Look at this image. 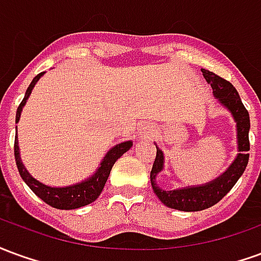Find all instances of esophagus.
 <instances>
[{"label":"esophagus","mask_w":261,"mask_h":261,"mask_svg":"<svg viewBox=\"0 0 261 261\" xmlns=\"http://www.w3.org/2000/svg\"><path fill=\"white\" fill-rule=\"evenodd\" d=\"M153 134V127L151 124H144L138 128V140H148Z\"/></svg>","instance_id":"esophagus-1"}]
</instances>
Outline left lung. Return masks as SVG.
<instances>
[{"label": "left lung", "instance_id": "1", "mask_svg": "<svg viewBox=\"0 0 261 261\" xmlns=\"http://www.w3.org/2000/svg\"><path fill=\"white\" fill-rule=\"evenodd\" d=\"M201 72L202 76L213 88L214 96L218 99V102L232 114V117L235 120L239 153L236 155L233 162L229 165V168L225 170L224 173H221L218 177H215L214 180L204 183V185H198V186L165 190L158 186V180H156L159 173L164 170L165 165L164 152L156 145V158L151 170V186H152L153 193L166 207L179 210V211H187V213L201 211L205 208L213 207L214 204L222 200V197L229 193L230 189L235 186L236 181L243 175L249 162L247 151L250 149V144H249L250 119L235 86L208 69L202 68Z\"/></svg>", "mask_w": 261, "mask_h": 261}]
</instances>
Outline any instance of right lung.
<instances>
[{
    "label": "right lung",
    "mask_w": 261,
    "mask_h": 261,
    "mask_svg": "<svg viewBox=\"0 0 261 261\" xmlns=\"http://www.w3.org/2000/svg\"><path fill=\"white\" fill-rule=\"evenodd\" d=\"M44 72H40L36 75L33 81L31 82V85L28 86L26 89L25 97L23 100L20 102L19 108L16 110V119L15 123H18L20 119V113H22V109L26 105L28 97L31 96L33 88L37 84V81L42 78ZM133 147V141H124L120 142L117 145H114L113 148H110L108 153L103 156L102 162L99 165V168L95 170V173L88 177L85 180L80 181V183H75L71 186H64V187H51L44 185L42 181H39L35 179L33 176L28 172L25 168V165L22 164V159H20V152H19V142H18V134L15 136V161H16V166L19 170L20 177L23 179L28 186L31 187V190L36 194L39 198H42L43 201L51 205L54 208H59V210H75V208L85 207L88 204H91L96 200L97 197L100 196L103 187L108 181V177L110 175V170L113 168L114 162L123 155L127 152L130 148Z\"/></svg>",
    "instance_id": "obj_1"
}]
</instances>
